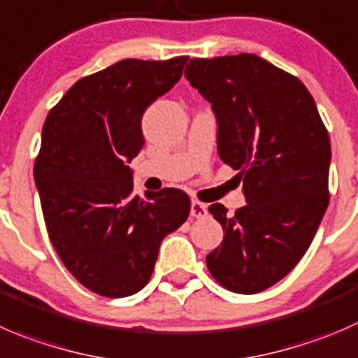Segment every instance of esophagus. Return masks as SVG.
I'll return each instance as SVG.
<instances>
[{"label": "esophagus", "mask_w": 358, "mask_h": 358, "mask_svg": "<svg viewBox=\"0 0 358 358\" xmlns=\"http://www.w3.org/2000/svg\"><path fill=\"white\" fill-rule=\"evenodd\" d=\"M190 215H192L194 218H204L208 215V206L204 203H201V201L194 199L192 203H190Z\"/></svg>", "instance_id": "esophagus-1"}]
</instances>
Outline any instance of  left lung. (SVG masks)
<instances>
[{"mask_svg": "<svg viewBox=\"0 0 358 358\" xmlns=\"http://www.w3.org/2000/svg\"><path fill=\"white\" fill-rule=\"evenodd\" d=\"M185 78L211 103L218 155L246 199L234 215L208 208L224 239L206 266L231 292H262L303 259L329 206L327 129L304 83L259 55L190 59Z\"/></svg>", "mask_w": 358, "mask_h": 358, "instance_id": "1", "label": "left lung"}]
</instances>
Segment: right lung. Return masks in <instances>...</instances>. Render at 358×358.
<instances>
[{
	"label": "right lung",
	"instance_id": "obj_1",
	"mask_svg": "<svg viewBox=\"0 0 358 358\" xmlns=\"http://www.w3.org/2000/svg\"><path fill=\"white\" fill-rule=\"evenodd\" d=\"M187 59H124L83 76L43 124L34 182L48 238L66 269L99 296L143 289L162 239L190 213L180 189L133 196L127 166L145 145V110L178 82Z\"/></svg>",
	"mask_w": 358,
	"mask_h": 358
}]
</instances>
